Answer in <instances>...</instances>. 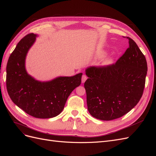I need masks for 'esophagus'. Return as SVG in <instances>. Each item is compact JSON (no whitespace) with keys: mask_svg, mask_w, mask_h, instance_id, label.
<instances>
[{"mask_svg":"<svg viewBox=\"0 0 156 156\" xmlns=\"http://www.w3.org/2000/svg\"><path fill=\"white\" fill-rule=\"evenodd\" d=\"M87 77L86 76L85 74H83V75L82 76V83L85 82L86 80H87Z\"/></svg>","mask_w":156,"mask_h":156,"instance_id":"34e87169","label":"esophagus"}]
</instances>
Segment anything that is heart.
<instances>
[{"label": "heart", "mask_w": 156, "mask_h": 156, "mask_svg": "<svg viewBox=\"0 0 156 156\" xmlns=\"http://www.w3.org/2000/svg\"><path fill=\"white\" fill-rule=\"evenodd\" d=\"M104 54H105V53H101L99 55L102 56V55H103ZM112 63V59H110V58H107V59H106L105 60H104L103 65H110Z\"/></svg>", "instance_id": "heart-1"}]
</instances>
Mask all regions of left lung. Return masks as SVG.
<instances>
[{"label":"left lung","instance_id":"8db88e82","mask_svg":"<svg viewBox=\"0 0 156 156\" xmlns=\"http://www.w3.org/2000/svg\"><path fill=\"white\" fill-rule=\"evenodd\" d=\"M127 38L129 46L115 63L86 70L87 109L97 119L109 121L123 116L143 94L147 62L135 42Z\"/></svg>","mask_w":156,"mask_h":156}]
</instances>
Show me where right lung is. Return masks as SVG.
Instances as JSON below:
<instances>
[{"mask_svg":"<svg viewBox=\"0 0 156 156\" xmlns=\"http://www.w3.org/2000/svg\"><path fill=\"white\" fill-rule=\"evenodd\" d=\"M36 37L33 33L26 35L11 53L6 66L7 91L14 103L27 114L51 118L63 111L71 92L81 84L82 73L42 82L30 76L25 69V58Z\"/></svg>","mask_w":156,"mask_h":156,"instance_id":"1","label":"right lung"}]
</instances>
